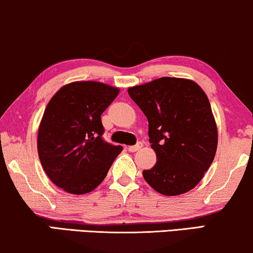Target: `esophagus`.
Segmentation results:
<instances>
[{
	"instance_id": "esophagus-1",
	"label": "esophagus",
	"mask_w": 253,
	"mask_h": 253,
	"mask_svg": "<svg viewBox=\"0 0 253 253\" xmlns=\"http://www.w3.org/2000/svg\"><path fill=\"white\" fill-rule=\"evenodd\" d=\"M141 146H143V144H141V143H137L136 145H132V146L127 147V150H129L130 152H137L138 150H140Z\"/></svg>"
}]
</instances>
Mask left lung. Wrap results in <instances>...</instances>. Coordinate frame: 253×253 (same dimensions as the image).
<instances>
[{"label": "left lung", "instance_id": "1", "mask_svg": "<svg viewBox=\"0 0 253 253\" xmlns=\"http://www.w3.org/2000/svg\"><path fill=\"white\" fill-rule=\"evenodd\" d=\"M148 121L157 164L143 171L155 191L165 196L188 192L212 165L217 130L211 103L198 84L162 77L127 89Z\"/></svg>", "mask_w": 253, "mask_h": 253}]
</instances>
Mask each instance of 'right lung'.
<instances>
[{"label": "right lung", "mask_w": 253, "mask_h": 253, "mask_svg": "<svg viewBox=\"0 0 253 253\" xmlns=\"http://www.w3.org/2000/svg\"><path fill=\"white\" fill-rule=\"evenodd\" d=\"M119 92L102 83L75 82L48 102L38 132V153L58 188L83 195L105 179L123 147L103 140L101 114Z\"/></svg>", "instance_id": "obj_1"}]
</instances>
